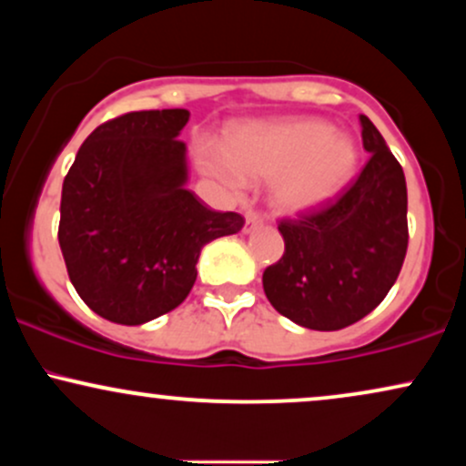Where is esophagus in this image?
Returning <instances> with one entry per match:
<instances>
[{
  "label": "esophagus",
  "instance_id": "esophagus-1",
  "mask_svg": "<svg viewBox=\"0 0 466 466\" xmlns=\"http://www.w3.org/2000/svg\"><path fill=\"white\" fill-rule=\"evenodd\" d=\"M263 215H260V212H256V210H249V212H245V228H243V232H254L256 228H260L263 226Z\"/></svg>",
  "mask_w": 466,
  "mask_h": 466
}]
</instances>
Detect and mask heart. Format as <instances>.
Segmentation results:
<instances>
[{
  "instance_id": "b5f03b06",
  "label": "heart",
  "mask_w": 466,
  "mask_h": 466,
  "mask_svg": "<svg viewBox=\"0 0 466 466\" xmlns=\"http://www.w3.org/2000/svg\"><path fill=\"white\" fill-rule=\"evenodd\" d=\"M357 147L315 117L251 122L228 136V151L212 140L197 142L201 168L232 190L245 175L276 179V203L285 210H311L344 188L357 170Z\"/></svg>"
}]
</instances>
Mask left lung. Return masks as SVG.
I'll list each match as a JSON object with an SVG mask.
<instances>
[{
    "label": "left lung",
    "instance_id": "8db88e82",
    "mask_svg": "<svg viewBox=\"0 0 466 466\" xmlns=\"http://www.w3.org/2000/svg\"><path fill=\"white\" fill-rule=\"evenodd\" d=\"M360 120L370 159L335 199L278 223L285 254L263 274L271 307L304 329L339 330L366 318L397 282L408 251L403 168L377 127Z\"/></svg>",
    "mask_w": 466,
    "mask_h": 466
}]
</instances>
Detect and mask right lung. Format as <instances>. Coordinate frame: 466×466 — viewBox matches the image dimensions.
<instances>
[{"label":"right lung","mask_w":466,"mask_h":466,"mask_svg":"<svg viewBox=\"0 0 466 466\" xmlns=\"http://www.w3.org/2000/svg\"><path fill=\"white\" fill-rule=\"evenodd\" d=\"M186 109L129 111L78 148L63 181L58 245L69 280L100 318L136 326L173 311L210 240L243 229L186 188Z\"/></svg>","instance_id":"add662e5"}]
</instances>
